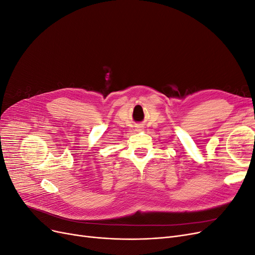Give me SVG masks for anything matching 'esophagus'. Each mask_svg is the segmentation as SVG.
<instances>
[{"label":"esophagus","mask_w":255,"mask_h":255,"mask_svg":"<svg viewBox=\"0 0 255 255\" xmlns=\"http://www.w3.org/2000/svg\"><path fill=\"white\" fill-rule=\"evenodd\" d=\"M139 128H142V127H139Z\"/></svg>","instance_id":"obj_1"}]
</instances>
